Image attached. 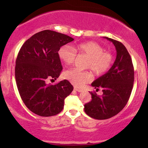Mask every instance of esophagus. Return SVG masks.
<instances>
[{
    "mask_svg": "<svg viewBox=\"0 0 148 148\" xmlns=\"http://www.w3.org/2000/svg\"><path fill=\"white\" fill-rule=\"evenodd\" d=\"M74 90H75L77 91V92H81V91H82V90L80 89V88H76V87H74Z\"/></svg>",
    "mask_w": 148,
    "mask_h": 148,
    "instance_id": "34e87169",
    "label": "esophagus"
}]
</instances>
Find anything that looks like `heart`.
Listing matches in <instances>:
<instances>
[{"instance_id": "b5f03b06", "label": "heart", "mask_w": 148, "mask_h": 148, "mask_svg": "<svg viewBox=\"0 0 148 148\" xmlns=\"http://www.w3.org/2000/svg\"><path fill=\"white\" fill-rule=\"evenodd\" d=\"M76 52L79 55L88 57L86 67L91 69L96 76L104 74L109 70L113 64V55L110 52L104 51L102 46L95 42L79 44L74 49L67 45L62 46L58 51V56L63 63L70 64L75 60ZM63 78L68 80L75 86L80 87L90 82L92 76L88 71H81L76 68H72L64 72Z\"/></svg>"}]
</instances>
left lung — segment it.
Segmentation results:
<instances>
[{"label":"left lung","mask_w":148,"mask_h":148,"mask_svg":"<svg viewBox=\"0 0 148 148\" xmlns=\"http://www.w3.org/2000/svg\"><path fill=\"white\" fill-rule=\"evenodd\" d=\"M104 38L114 45L117 56L111 69L91 84L96 90L102 89L103 95L98 96L90 92L92 100L84 105L86 114L97 120L112 118L123 109L130 99L134 81L133 63L126 47L117 40Z\"/></svg>","instance_id":"left-lung-1"}]
</instances>
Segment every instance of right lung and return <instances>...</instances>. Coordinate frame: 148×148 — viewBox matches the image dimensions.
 <instances>
[{"label": "right lung", "mask_w": 148, "mask_h": 148, "mask_svg": "<svg viewBox=\"0 0 148 148\" xmlns=\"http://www.w3.org/2000/svg\"><path fill=\"white\" fill-rule=\"evenodd\" d=\"M73 40L64 34L45 30L30 37L20 49L15 66L16 86L23 103L35 114H58L63 109L64 99L74 89L65 79L47 84L49 79L56 80L62 69L58 51Z\"/></svg>", "instance_id": "right-lung-1"}]
</instances>
